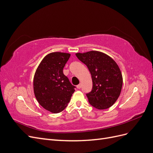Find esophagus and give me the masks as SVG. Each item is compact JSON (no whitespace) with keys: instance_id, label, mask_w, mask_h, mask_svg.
<instances>
[{"instance_id":"1","label":"esophagus","mask_w":153,"mask_h":153,"mask_svg":"<svg viewBox=\"0 0 153 153\" xmlns=\"http://www.w3.org/2000/svg\"><path fill=\"white\" fill-rule=\"evenodd\" d=\"M76 87H77V89H80V88H81V84H78L77 86H76Z\"/></svg>"}]
</instances>
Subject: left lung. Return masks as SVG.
Instances as JSON below:
<instances>
[{
	"label": "left lung",
	"mask_w": 153,
	"mask_h": 153,
	"mask_svg": "<svg viewBox=\"0 0 153 153\" xmlns=\"http://www.w3.org/2000/svg\"><path fill=\"white\" fill-rule=\"evenodd\" d=\"M76 56L91 75L92 89L86 94L89 103L99 110L110 108L118 99L123 86L122 73L117 63L98 51L77 53Z\"/></svg>",
	"instance_id": "8db88e82"
}]
</instances>
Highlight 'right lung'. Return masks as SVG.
<instances>
[{"mask_svg":"<svg viewBox=\"0 0 153 153\" xmlns=\"http://www.w3.org/2000/svg\"><path fill=\"white\" fill-rule=\"evenodd\" d=\"M70 54L52 52L44 57L34 77V92L38 103L49 112L57 114L68 106L75 87L64 75L63 68Z\"/></svg>","mask_w":153,"mask_h":153,"instance_id":"add662e5","label":"right lung"}]
</instances>
